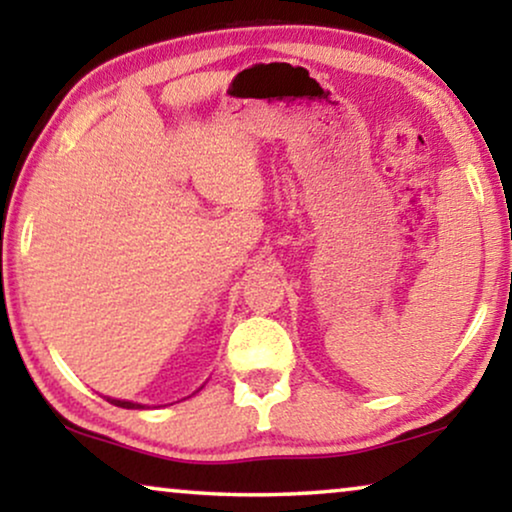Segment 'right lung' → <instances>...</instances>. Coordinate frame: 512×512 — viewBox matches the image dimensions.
Here are the masks:
<instances>
[{"mask_svg": "<svg viewBox=\"0 0 512 512\" xmlns=\"http://www.w3.org/2000/svg\"><path fill=\"white\" fill-rule=\"evenodd\" d=\"M109 403H114V405H118V408H142V405H137V403H130V401H118V398H107Z\"/></svg>", "mask_w": 512, "mask_h": 512, "instance_id": "1", "label": "right lung"}]
</instances>
